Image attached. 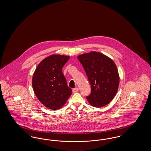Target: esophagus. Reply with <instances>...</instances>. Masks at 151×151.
<instances>
[{"instance_id": "esophagus-1", "label": "esophagus", "mask_w": 151, "mask_h": 151, "mask_svg": "<svg viewBox=\"0 0 151 151\" xmlns=\"http://www.w3.org/2000/svg\"><path fill=\"white\" fill-rule=\"evenodd\" d=\"M72 91L73 93H76V92H78L79 91V88H73L72 89Z\"/></svg>"}]
</instances>
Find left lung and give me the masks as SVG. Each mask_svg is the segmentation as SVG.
<instances>
[{"mask_svg":"<svg viewBox=\"0 0 151 151\" xmlns=\"http://www.w3.org/2000/svg\"><path fill=\"white\" fill-rule=\"evenodd\" d=\"M91 86V93L86 97L95 108L109 104L117 93L119 75L114 62L106 55L91 51L78 56Z\"/></svg>","mask_w":151,"mask_h":151,"instance_id":"obj_1","label":"left lung"}]
</instances>
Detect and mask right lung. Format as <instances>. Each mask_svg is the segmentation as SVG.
Listing matches in <instances>:
<instances>
[{
	"label": "right lung",
	"instance_id": "1",
	"mask_svg": "<svg viewBox=\"0 0 151 151\" xmlns=\"http://www.w3.org/2000/svg\"><path fill=\"white\" fill-rule=\"evenodd\" d=\"M70 57L52 54L38 64L32 78V86L37 98L48 109L63 107L72 94L62 68Z\"/></svg>",
	"mask_w": 151,
	"mask_h": 151
}]
</instances>
